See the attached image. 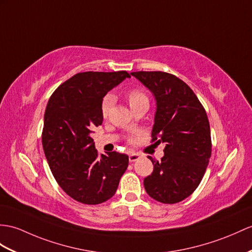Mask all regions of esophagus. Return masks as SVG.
Masks as SVG:
<instances>
[{"label":"esophagus","instance_id":"1","mask_svg":"<svg viewBox=\"0 0 252 252\" xmlns=\"http://www.w3.org/2000/svg\"><path fill=\"white\" fill-rule=\"evenodd\" d=\"M139 158H140V155L138 154V153H131V154L129 155V161L134 162L136 160H138Z\"/></svg>","mask_w":252,"mask_h":252}]
</instances>
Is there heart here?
<instances>
[{
  "instance_id": "obj_1",
  "label": "heart",
  "mask_w": 252,
  "mask_h": 252,
  "mask_svg": "<svg viewBox=\"0 0 252 252\" xmlns=\"http://www.w3.org/2000/svg\"><path fill=\"white\" fill-rule=\"evenodd\" d=\"M127 100H128V103H129L130 108L138 105V103H140V102L149 101V99H147V96L143 93L142 91L138 90V89H133V90L129 91V93L127 94ZM113 101H114V99L111 95H107L103 97V99L101 101V107H100L102 118H105V119L108 118L110 114V111H111V109L113 107Z\"/></svg>"
}]
</instances>
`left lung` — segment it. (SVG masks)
<instances>
[{
	"instance_id": "left-lung-1",
	"label": "left lung",
	"mask_w": 252,
	"mask_h": 252,
	"mask_svg": "<svg viewBox=\"0 0 252 252\" xmlns=\"http://www.w3.org/2000/svg\"><path fill=\"white\" fill-rule=\"evenodd\" d=\"M155 96L152 142H165L160 161L144 179L147 194L164 204L188 198L203 179L212 154L210 122L204 107L188 85L163 71L131 72Z\"/></svg>"
}]
</instances>
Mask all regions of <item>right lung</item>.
<instances>
[{
    "instance_id": "obj_1",
    "label": "right lung",
    "mask_w": 252,
    "mask_h": 252,
    "mask_svg": "<svg viewBox=\"0 0 252 252\" xmlns=\"http://www.w3.org/2000/svg\"><path fill=\"white\" fill-rule=\"evenodd\" d=\"M130 78L125 70L79 72L53 92L45 111L41 141L60 187L80 203L95 205L112 198L128 167L126 154L98 155L91 132L101 125V101Z\"/></svg>"
}]
</instances>
